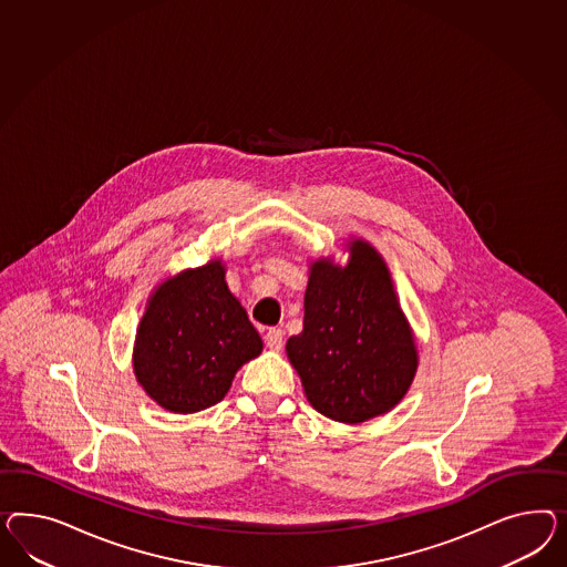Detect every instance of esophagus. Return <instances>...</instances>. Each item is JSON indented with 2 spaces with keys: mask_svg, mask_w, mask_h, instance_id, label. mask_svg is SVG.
<instances>
[{
  "mask_svg": "<svg viewBox=\"0 0 567 567\" xmlns=\"http://www.w3.org/2000/svg\"><path fill=\"white\" fill-rule=\"evenodd\" d=\"M266 347L270 349V351H280L282 349V342H285V332L280 330V328H270L268 332H266Z\"/></svg>",
  "mask_w": 567,
  "mask_h": 567,
  "instance_id": "34e87169",
  "label": "esophagus"
}]
</instances>
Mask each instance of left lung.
Here are the masks:
<instances>
[{
  "instance_id": "left-lung-1",
  "label": "left lung",
  "mask_w": 567,
  "mask_h": 567,
  "mask_svg": "<svg viewBox=\"0 0 567 567\" xmlns=\"http://www.w3.org/2000/svg\"><path fill=\"white\" fill-rule=\"evenodd\" d=\"M344 247V266L309 261L303 330L287 340V357L318 413L359 425L406 396L419 351L382 254L361 237Z\"/></svg>"
}]
</instances>
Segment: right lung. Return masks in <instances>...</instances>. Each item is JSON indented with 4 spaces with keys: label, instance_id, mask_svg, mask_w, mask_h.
<instances>
[{
    "label": "right lung",
    "instance_id": "1",
    "mask_svg": "<svg viewBox=\"0 0 567 567\" xmlns=\"http://www.w3.org/2000/svg\"><path fill=\"white\" fill-rule=\"evenodd\" d=\"M220 258L154 287L136 330L132 365L140 388L168 413L204 411L264 349Z\"/></svg>",
    "mask_w": 567,
    "mask_h": 567
}]
</instances>
